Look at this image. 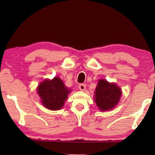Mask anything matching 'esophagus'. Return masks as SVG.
Returning <instances> with one entry per match:
<instances>
[{
	"mask_svg": "<svg viewBox=\"0 0 155 155\" xmlns=\"http://www.w3.org/2000/svg\"><path fill=\"white\" fill-rule=\"evenodd\" d=\"M78 88H79V90L81 91H84L86 88V85H85V84L81 83V84H80L79 85H78Z\"/></svg>",
	"mask_w": 155,
	"mask_h": 155,
	"instance_id": "esophagus-1",
	"label": "esophagus"
}]
</instances>
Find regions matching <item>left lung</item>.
Listing matches in <instances>:
<instances>
[{"instance_id": "left-lung-1", "label": "left lung", "mask_w": 155, "mask_h": 155, "mask_svg": "<svg viewBox=\"0 0 155 155\" xmlns=\"http://www.w3.org/2000/svg\"><path fill=\"white\" fill-rule=\"evenodd\" d=\"M122 94V90L115 83L100 79L95 90L94 101L100 111H109L117 105Z\"/></svg>"}]
</instances>
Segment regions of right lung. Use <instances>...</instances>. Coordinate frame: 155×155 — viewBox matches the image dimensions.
<instances>
[{
    "label": "right lung",
    "mask_w": 155,
    "mask_h": 155,
    "mask_svg": "<svg viewBox=\"0 0 155 155\" xmlns=\"http://www.w3.org/2000/svg\"><path fill=\"white\" fill-rule=\"evenodd\" d=\"M37 91L41 104L46 109L56 111L64 105L71 90L65 87L61 78L55 77L52 80L45 79L42 81L38 85Z\"/></svg>",
    "instance_id": "1"
}]
</instances>
